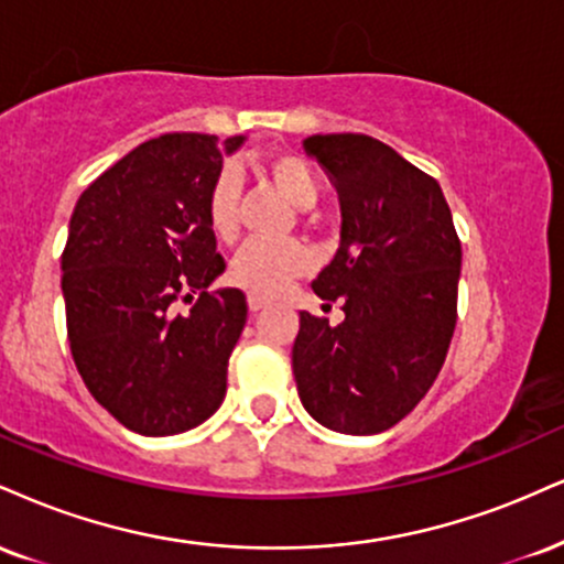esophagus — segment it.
<instances>
[{"mask_svg":"<svg viewBox=\"0 0 564 564\" xmlns=\"http://www.w3.org/2000/svg\"><path fill=\"white\" fill-rule=\"evenodd\" d=\"M270 304V300H264V296H257V294H249V310L252 312H260Z\"/></svg>","mask_w":564,"mask_h":564,"instance_id":"obj_1","label":"esophagus"}]
</instances>
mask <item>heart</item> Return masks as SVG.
<instances>
[{
  "mask_svg": "<svg viewBox=\"0 0 564 564\" xmlns=\"http://www.w3.org/2000/svg\"><path fill=\"white\" fill-rule=\"evenodd\" d=\"M264 178L281 192L291 205L312 207L321 186L312 167L296 154H273L264 162ZM207 226L220 241H234L239 234V175L223 171L213 181L205 202ZM312 268V252L302 241H249L230 262V281L257 296H278L294 278Z\"/></svg>",
  "mask_w": 564,
  "mask_h": 564,
  "instance_id": "1",
  "label": "heart"
}]
</instances>
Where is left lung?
Wrapping results in <instances>:
<instances>
[{"label":"left lung","instance_id":"left-lung-1","mask_svg":"<svg viewBox=\"0 0 564 564\" xmlns=\"http://www.w3.org/2000/svg\"><path fill=\"white\" fill-rule=\"evenodd\" d=\"M304 149L341 199V247L312 281L344 321L300 315L296 391L317 423L389 431L436 381L454 325L463 243L436 178L365 133L310 135Z\"/></svg>","mask_w":564,"mask_h":564}]
</instances>
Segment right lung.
<instances>
[{
	"label": "right lung",
	"instance_id": "obj_1",
	"mask_svg": "<svg viewBox=\"0 0 564 564\" xmlns=\"http://www.w3.org/2000/svg\"><path fill=\"white\" fill-rule=\"evenodd\" d=\"M241 141L149 139L101 173L73 209L63 249L73 362L91 397L141 436L192 431L226 397L247 296L207 291L226 260L205 202L223 154ZM178 301L195 304L178 313Z\"/></svg>",
	"mask_w": 564,
	"mask_h": 564
}]
</instances>
